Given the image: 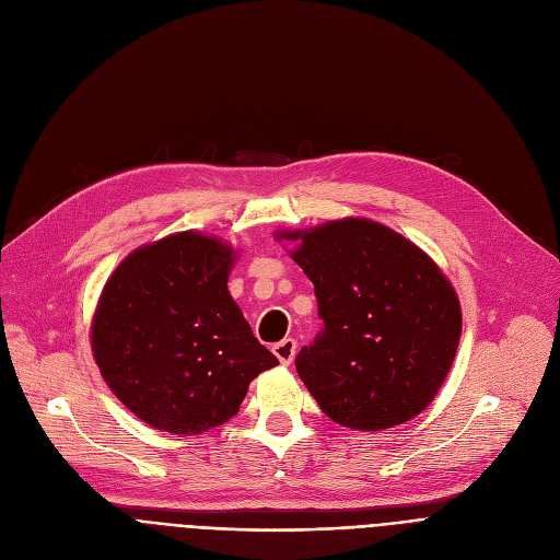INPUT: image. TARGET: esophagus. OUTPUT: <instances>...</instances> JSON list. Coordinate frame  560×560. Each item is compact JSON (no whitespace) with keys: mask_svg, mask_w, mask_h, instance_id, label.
<instances>
[{"mask_svg":"<svg viewBox=\"0 0 560 560\" xmlns=\"http://www.w3.org/2000/svg\"><path fill=\"white\" fill-rule=\"evenodd\" d=\"M272 351L279 358L281 365H291L293 358H295V351H298V341L293 337H285V339L279 341V345L272 347Z\"/></svg>","mask_w":560,"mask_h":560,"instance_id":"obj_1","label":"esophagus"}]
</instances>
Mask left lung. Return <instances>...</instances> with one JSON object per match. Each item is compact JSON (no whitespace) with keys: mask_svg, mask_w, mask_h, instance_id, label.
<instances>
[{"mask_svg":"<svg viewBox=\"0 0 560 560\" xmlns=\"http://www.w3.org/2000/svg\"><path fill=\"white\" fill-rule=\"evenodd\" d=\"M314 283L323 332L295 368L326 417L353 430L411 421L435 400L463 330L440 265L400 232L360 215L279 230Z\"/></svg>","mask_w":560,"mask_h":560,"instance_id":"1","label":"left lung"}]
</instances>
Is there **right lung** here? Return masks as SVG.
Wrapping results in <instances>:
<instances>
[{"instance_id":"add662e5","label":"right lung","mask_w":560,"mask_h":560,"mask_svg":"<svg viewBox=\"0 0 560 560\" xmlns=\"http://www.w3.org/2000/svg\"><path fill=\"white\" fill-rule=\"evenodd\" d=\"M240 250L186 230L143 244L106 279L90 323L100 374L137 419L202 435L279 365L250 332L228 279Z\"/></svg>"}]
</instances>
